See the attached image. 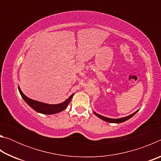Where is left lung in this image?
I'll list each match as a JSON object with an SVG mask.
<instances>
[{"label": "left lung", "mask_w": 161, "mask_h": 161, "mask_svg": "<svg viewBox=\"0 0 161 161\" xmlns=\"http://www.w3.org/2000/svg\"><path fill=\"white\" fill-rule=\"evenodd\" d=\"M138 110L135 111L134 113H133L132 114H130V115H129V116H125V117H122V118H119V119H111V118H108V117H105V116H103L100 115V114L96 113V112H95V111H94V114L95 115H96L97 116H98V117H99V118H100L101 119H102L103 121H104L108 122V123L119 124V123H122V122H124V121H127V120H129V119L131 118L132 116H134L135 114L138 112Z\"/></svg>", "instance_id": "left-lung-1"}]
</instances>
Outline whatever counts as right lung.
I'll use <instances>...</instances> for the list:
<instances>
[{"label": "right lung", "mask_w": 161, "mask_h": 161, "mask_svg": "<svg viewBox=\"0 0 161 161\" xmlns=\"http://www.w3.org/2000/svg\"><path fill=\"white\" fill-rule=\"evenodd\" d=\"M18 90L19 92H20L22 98H23L24 101L28 103L32 109H34L38 113L43 114H54L64 110L65 108L67 107V106L69 105L70 101L72 100L73 95H74V94H72L68 99H67L62 103H58V104H49V103L40 102H38V101L30 99V98L26 97L25 95L23 93V92L21 91V89L19 86Z\"/></svg>", "instance_id": "right-lung-1"}]
</instances>
